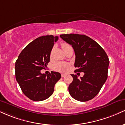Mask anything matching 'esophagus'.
<instances>
[{
  "label": "esophagus",
  "mask_w": 125,
  "mask_h": 125,
  "mask_svg": "<svg viewBox=\"0 0 125 125\" xmlns=\"http://www.w3.org/2000/svg\"><path fill=\"white\" fill-rule=\"evenodd\" d=\"M66 76V75L65 74H63V73H62V74H61V76H62V77H65Z\"/></svg>",
  "instance_id": "obj_1"
}]
</instances>
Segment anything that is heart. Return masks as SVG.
<instances>
[{
	"instance_id": "b5f03b06",
	"label": "heart",
	"mask_w": 125,
	"mask_h": 125,
	"mask_svg": "<svg viewBox=\"0 0 125 125\" xmlns=\"http://www.w3.org/2000/svg\"><path fill=\"white\" fill-rule=\"evenodd\" d=\"M69 45L67 43H63L62 45V47L63 49H65ZM52 55V51L51 52V56ZM70 67V64L65 62H57L53 65V69L56 71L61 72H65L69 70Z\"/></svg>"
}]
</instances>
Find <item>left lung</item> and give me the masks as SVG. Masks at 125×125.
Segmentation results:
<instances>
[{
    "label": "left lung",
    "mask_w": 125,
    "mask_h": 125,
    "mask_svg": "<svg viewBox=\"0 0 125 125\" xmlns=\"http://www.w3.org/2000/svg\"><path fill=\"white\" fill-rule=\"evenodd\" d=\"M61 38L71 45L74 51L75 72H84L83 77L71 74L73 82L69 86L70 95L85 102L100 92L108 77L109 58L103 48L90 37L81 34H62Z\"/></svg>",
    "instance_id": "8db88e82"
}]
</instances>
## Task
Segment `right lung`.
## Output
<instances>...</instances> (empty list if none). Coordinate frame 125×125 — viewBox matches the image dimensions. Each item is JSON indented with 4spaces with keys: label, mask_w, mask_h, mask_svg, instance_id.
Segmentation results:
<instances>
[{
    "label": "right lung",
    "mask_w": 125,
    "mask_h": 125,
    "mask_svg": "<svg viewBox=\"0 0 125 125\" xmlns=\"http://www.w3.org/2000/svg\"><path fill=\"white\" fill-rule=\"evenodd\" d=\"M58 37L42 36L27 45L21 51L15 64L16 79L22 93L30 100L41 101L53 94L61 73L51 72L42 74L50 60L51 52Z\"/></svg>",
    "instance_id": "add662e5"
}]
</instances>
